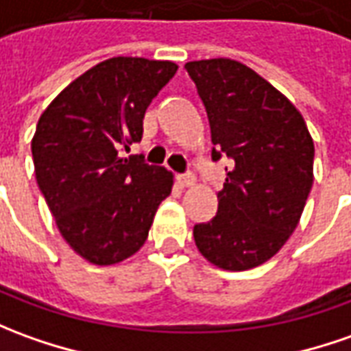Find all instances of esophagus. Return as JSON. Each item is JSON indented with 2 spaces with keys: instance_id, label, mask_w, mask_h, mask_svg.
<instances>
[{
  "instance_id": "34e87169",
  "label": "esophagus",
  "mask_w": 351,
  "mask_h": 351,
  "mask_svg": "<svg viewBox=\"0 0 351 351\" xmlns=\"http://www.w3.org/2000/svg\"><path fill=\"white\" fill-rule=\"evenodd\" d=\"M176 182L186 188V186H192L195 182V176L192 173H184V175H176Z\"/></svg>"
}]
</instances>
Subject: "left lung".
I'll use <instances>...</instances> for the list:
<instances>
[{
  "instance_id": "left-lung-1",
  "label": "left lung",
  "mask_w": 351,
  "mask_h": 351,
  "mask_svg": "<svg viewBox=\"0 0 351 351\" xmlns=\"http://www.w3.org/2000/svg\"><path fill=\"white\" fill-rule=\"evenodd\" d=\"M211 126V159L226 156L217 215L194 226L202 256L225 271L265 263L285 245L313 184L315 147L285 95L232 59L186 63Z\"/></svg>"
}]
</instances>
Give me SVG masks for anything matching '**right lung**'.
<instances>
[{"label": "right lung", "instance_id": "1", "mask_svg": "<svg viewBox=\"0 0 351 351\" xmlns=\"http://www.w3.org/2000/svg\"><path fill=\"white\" fill-rule=\"evenodd\" d=\"M171 61L113 57L86 71L45 109L32 138L36 180L69 245L113 265L144 245L173 175L128 156L144 115L175 76Z\"/></svg>", "mask_w": 351, "mask_h": 351}]
</instances>
